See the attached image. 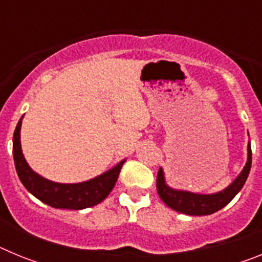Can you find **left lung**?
Returning a JSON list of instances; mask_svg holds the SVG:
<instances>
[{
  "instance_id": "8db88e82",
  "label": "left lung",
  "mask_w": 262,
  "mask_h": 262,
  "mask_svg": "<svg viewBox=\"0 0 262 262\" xmlns=\"http://www.w3.org/2000/svg\"><path fill=\"white\" fill-rule=\"evenodd\" d=\"M247 149H248V157H247V163L240 174L226 189L217 191V193L198 194L170 187L165 181L163 168H160L156 181L157 193H159L160 198L168 207L181 212V214L201 216V215H210L219 211L224 206L228 205L233 200V196L242 190V187L244 186L245 181L248 178L252 165L251 142L248 143Z\"/></svg>"
}]
</instances>
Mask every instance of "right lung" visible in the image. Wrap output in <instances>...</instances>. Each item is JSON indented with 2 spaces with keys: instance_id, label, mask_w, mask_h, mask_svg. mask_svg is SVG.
I'll list each match as a JSON object with an SVG mask.
<instances>
[{
  "instance_id": "obj_1",
  "label": "right lung",
  "mask_w": 262,
  "mask_h": 262,
  "mask_svg": "<svg viewBox=\"0 0 262 262\" xmlns=\"http://www.w3.org/2000/svg\"><path fill=\"white\" fill-rule=\"evenodd\" d=\"M22 119L23 117L18 122L13 136L14 164L20 182L32 195L55 209L82 210L98 205L110 194L126 160H122L120 163L103 172L102 174L84 182L60 184V182L50 181L34 172L23 156L22 147H20Z\"/></svg>"
}]
</instances>
